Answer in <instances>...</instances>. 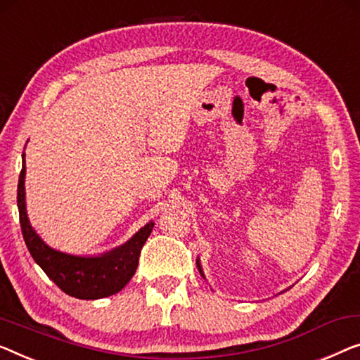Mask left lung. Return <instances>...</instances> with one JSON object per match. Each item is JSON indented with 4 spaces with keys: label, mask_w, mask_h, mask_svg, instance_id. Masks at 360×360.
I'll list each match as a JSON object with an SVG mask.
<instances>
[{
    "label": "left lung",
    "mask_w": 360,
    "mask_h": 360,
    "mask_svg": "<svg viewBox=\"0 0 360 360\" xmlns=\"http://www.w3.org/2000/svg\"><path fill=\"white\" fill-rule=\"evenodd\" d=\"M196 266H198V269H200L202 278H205V274H202V269H201V264H200V259H196Z\"/></svg>",
    "instance_id": "obj_1"
}]
</instances>
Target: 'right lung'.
<instances>
[{
    "label": "right lung",
    "mask_w": 360,
    "mask_h": 360,
    "mask_svg": "<svg viewBox=\"0 0 360 360\" xmlns=\"http://www.w3.org/2000/svg\"><path fill=\"white\" fill-rule=\"evenodd\" d=\"M24 180L25 159L22 154V170L18 184V207L24 242L34 262L63 292L76 299L96 300L120 292L136 273L139 253L153 232L154 222L146 224L127 243L98 257H77L58 252L41 240L30 226L25 211Z\"/></svg>",
    "instance_id": "add662e5"
}]
</instances>
